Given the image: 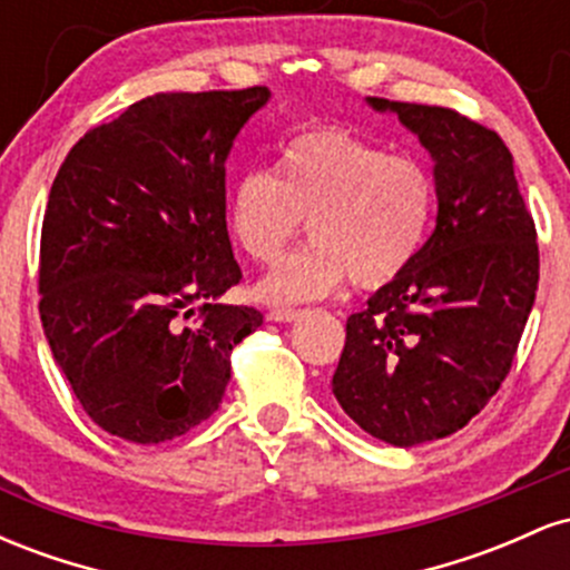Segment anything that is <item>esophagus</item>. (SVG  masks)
<instances>
[{
    "label": "esophagus",
    "instance_id": "obj_1",
    "mask_svg": "<svg viewBox=\"0 0 570 570\" xmlns=\"http://www.w3.org/2000/svg\"><path fill=\"white\" fill-rule=\"evenodd\" d=\"M299 316H303V313H299V311H292V307H289V311H286V307H276V311H271V313H267V318H271V322H297V318Z\"/></svg>",
    "mask_w": 570,
    "mask_h": 570
}]
</instances>
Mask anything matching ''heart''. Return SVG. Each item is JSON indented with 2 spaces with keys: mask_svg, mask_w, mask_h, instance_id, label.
Returning <instances> with one entry per match:
<instances>
[{
  "mask_svg": "<svg viewBox=\"0 0 570 570\" xmlns=\"http://www.w3.org/2000/svg\"><path fill=\"white\" fill-rule=\"evenodd\" d=\"M434 206L421 160L343 128H307L281 147L276 171L254 168L233 181L227 230L248 257L273 265L307 219L313 244L257 284L265 303L299 305L348 278L367 292L394 284L426 244Z\"/></svg>",
  "mask_w": 570,
  "mask_h": 570,
  "instance_id": "heart-1",
  "label": "heart"
}]
</instances>
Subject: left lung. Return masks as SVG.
<instances>
[{
  "instance_id": "1",
  "label": "left lung",
  "mask_w": 570,
  "mask_h": 570,
  "mask_svg": "<svg viewBox=\"0 0 570 570\" xmlns=\"http://www.w3.org/2000/svg\"><path fill=\"white\" fill-rule=\"evenodd\" d=\"M434 163L436 227L345 324L332 394L394 448L455 434L501 389L539 289L535 227L499 134L444 107L367 98Z\"/></svg>"
}]
</instances>
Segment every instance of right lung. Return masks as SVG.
I'll list each match as a JSON object with an SVG mask.
<instances>
[{
  "label": "right lung",
  "mask_w": 570,
  "mask_h": 570,
  "mask_svg": "<svg viewBox=\"0 0 570 570\" xmlns=\"http://www.w3.org/2000/svg\"><path fill=\"white\" fill-rule=\"evenodd\" d=\"M267 88L158 94L71 147L50 187L39 316L58 370L107 434L160 444L206 421L230 351L263 313L222 303L240 281L225 163ZM195 309L202 318L184 322Z\"/></svg>",
  "instance_id": "obj_1"
}]
</instances>
